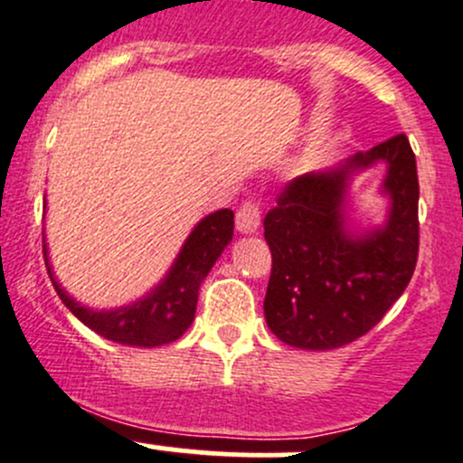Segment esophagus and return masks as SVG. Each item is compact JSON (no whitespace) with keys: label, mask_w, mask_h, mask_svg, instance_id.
Listing matches in <instances>:
<instances>
[{"label":"esophagus","mask_w":463,"mask_h":463,"mask_svg":"<svg viewBox=\"0 0 463 463\" xmlns=\"http://www.w3.org/2000/svg\"><path fill=\"white\" fill-rule=\"evenodd\" d=\"M260 225V201L251 198V201H245L236 212V227L238 232L251 233L258 230Z\"/></svg>","instance_id":"esophagus-1"}]
</instances>
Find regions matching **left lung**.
<instances>
[{
  "label": "left lung",
  "mask_w": 463,
  "mask_h": 463,
  "mask_svg": "<svg viewBox=\"0 0 463 463\" xmlns=\"http://www.w3.org/2000/svg\"><path fill=\"white\" fill-rule=\"evenodd\" d=\"M390 163L393 207L384 231L349 237L341 218L348 174ZM420 181L406 134H395L333 172L305 174L282 187L267 212L271 276L265 296L269 329L285 345L326 351L369 333L409 287L420 253Z\"/></svg>",
  "instance_id": "left-lung-1"
}]
</instances>
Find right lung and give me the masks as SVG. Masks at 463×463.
<instances>
[{
	"label": "right lung",
	"mask_w": 463,
	"mask_h": 463,
	"mask_svg": "<svg viewBox=\"0 0 463 463\" xmlns=\"http://www.w3.org/2000/svg\"><path fill=\"white\" fill-rule=\"evenodd\" d=\"M232 210L213 212L207 218H203L183 245L181 256L176 258L170 276L163 280V285L156 287L146 300H138L137 305L117 311H90L77 305L54 282L51 267H48L46 245H43V258H46V269L51 273L54 291L83 325L90 326L92 331L108 337V340L118 342V345L161 346L178 340L192 325L194 313H196L198 287L205 280L216 258L232 241Z\"/></svg>",
	"instance_id": "right-lung-1"
}]
</instances>
